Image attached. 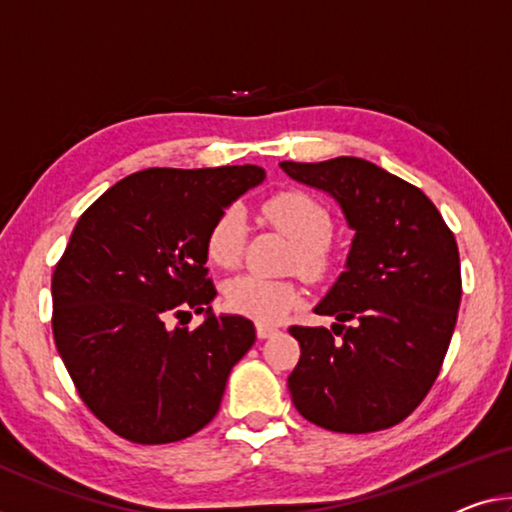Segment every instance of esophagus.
Instances as JSON below:
<instances>
[{
    "mask_svg": "<svg viewBox=\"0 0 512 512\" xmlns=\"http://www.w3.org/2000/svg\"><path fill=\"white\" fill-rule=\"evenodd\" d=\"M277 332H279V329L274 327V325H267V322H258V325H256L258 338H270V336H274Z\"/></svg>",
    "mask_w": 512,
    "mask_h": 512,
    "instance_id": "obj_1",
    "label": "esophagus"
}]
</instances>
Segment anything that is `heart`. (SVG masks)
Segmentation results:
<instances>
[{
  "instance_id": "heart-1",
  "label": "heart",
  "mask_w": 512,
  "mask_h": 512,
  "mask_svg": "<svg viewBox=\"0 0 512 512\" xmlns=\"http://www.w3.org/2000/svg\"><path fill=\"white\" fill-rule=\"evenodd\" d=\"M263 215L267 222L293 242L290 267H297L306 279L322 281L334 272L338 254L329 231L332 217L327 208L311 194L286 190L265 201ZM242 238H245V219L238 208H226L212 222L206 235V254L210 263L233 267L240 258ZM226 304L235 313L261 320L277 322L300 302V288L293 281H272L254 274H242L226 283Z\"/></svg>"
}]
</instances>
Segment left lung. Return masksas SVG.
<instances>
[{"instance_id":"8db88e82","label":"left lung","mask_w":512,"mask_h":512,"mask_svg":"<svg viewBox=\"0 0 512 512\" xmlns=\"http://www.w3.org/2000/svg\"><path fill=\"white\" fill-rule=\"evenodd\" d=\"M279 167L332 196L355 231L345 272L313 309L336 318L342 341L325 327H290L302 350L288 375L297 412L350 435L396 426L437 380L458 320L453 233L419 187L361 157Z\"/></svg>"}]
</instances>
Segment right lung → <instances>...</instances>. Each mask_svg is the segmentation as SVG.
Listing matches in <instances>:
<instances>
[{"instance_id":"1","label":"right lung","mask_w":512,"mask_h":512,"mask_svg":"<svg viewBox=\"0 0 512 512\" xmlns=\"http://www.w3.org/2000/svg\"><path fill=\"white\" fill-rule=\"evenodd\" d=\"M256 164L144 169L77 219L52 277V332L84 405L119 437L169 444L215 419L254 322L215 316L206 235L238 196L261 185ZM206 312L196 330L169 317Z\"/></svg>"}]
</instances>
